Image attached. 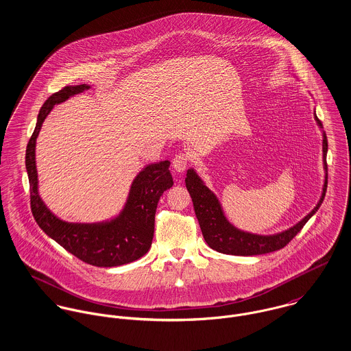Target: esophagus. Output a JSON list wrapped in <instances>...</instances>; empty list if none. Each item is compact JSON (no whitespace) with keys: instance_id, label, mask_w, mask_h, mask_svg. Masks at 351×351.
I'll return each instance as SVG.
<instances>
[{"instance_id":"1","label":"esophagus","mask_w":351,"mask_h":351,"mask_svg":"<svg viewBox=\"0 0 351 351\" xmlns=\"http://www.w3.org/2000/svg\"><path fill=\"white\" fill-rule=\"evenodd\" d=\"M188 162H189V156L186 154H178L173 159V167L177 173H182L188 167Z\"/></svg>"}]
</instances>
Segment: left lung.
Returning <instances> with one entry per match:
<instances>
[{
	"mask_svg": "<svg viewBox=\"0 0 351 351\" xmlns=\"http://www.w3.org/2000/svg\"><path fill=\"white\" fill-rule=\"evenodd\" d=\"M313 117L316 120V124L322 130L323 136V169H324V180H323V188L322 195L317 204L313 206V209L293 224L292 227L277 232V234H254L249 231H243L234 226L228 217L224 213V209L221 206V202L215 195L212 189H209L205 184V181L199 176L195 167H189L186 170V189L193 201V208L196 217L200 224L201 232L208 243V246L213 250L230 254V255H259V254H267L271 251L280 250L285 247L299 232L304 224L317 212L322 202L324 200L326 191H327V136L323 130L322 121L317 119L316 112H313Z\"/></svg>",
	"mask_w": 351,
	"mask_h": 351,
	"instance_id": "1",
	"label": "left lung"
}]
</instances>
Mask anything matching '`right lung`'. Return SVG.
<instances>
[{"mask_svg": "<svg viewBox=\"0 0 351 351\" xmlns=\"http://www.w3.org/2000/svg\"><path fill=\"white\" fill-rule=\"evenodd\" d=\"M89 89L86 84L66 86L43 104L27 146L25 169L29 180L31 209L38 226L81 261L99 267H113L134 262L150 250L156 205L162 193L173 186V177L169 170L170 160L147 163L132 180L120 212L97 223L66 221L51 210L39 193L36 141L55 105Z\"/></svg>", "mask_w": 351, "mask_h": 351, "instance_id": "obj_1", "label": "right lung"}]
</instances>
